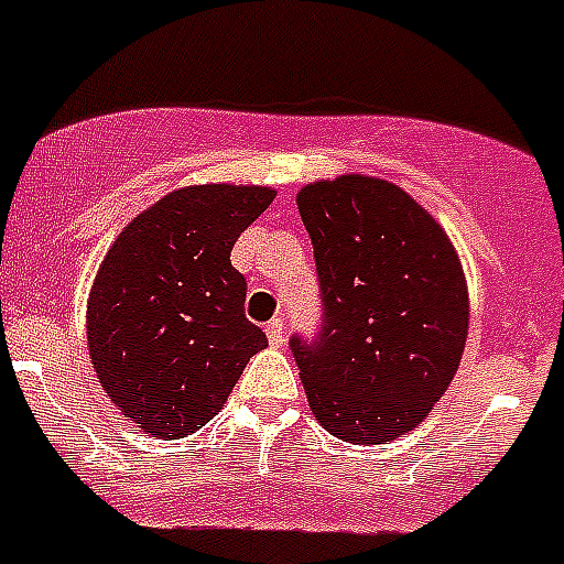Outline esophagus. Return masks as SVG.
Segmentation results:
<instances>
[{
  "label": "esophagus",
  "mask_w": 564,
  "mask_h": 564,
  "mask_svg": "<svg viewBox=\"0 0 564 564\" xmlns=\"http://www.w3.org/2000/svg\"><path fill=\"white\" fill-rule=\"evenodd\" d=\"M283 329H286L283 318H272L267 324V335H269V340H272L274 347H281V344H283Z\"/></svg>",
  "instance_id": "obj_1"
}]
</instances>
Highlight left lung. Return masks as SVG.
<instances>
[{"label": "left lung", "mask_w": 564, "mask_h": 564, "mask_svg": "<svg viewBox=\"0 0 564 564\" xmlns=\"http://www.w3.org/2000/svg\"><path fill=\"white\" fill-rule=\"evenodd\" d=\"M315 254L321 324L290 349L326 433L384 444L451 387L467 338V286L451 240L387 180L312 183L297 194Z\"/></svg>", "instance_id": "1"}]
</instances>
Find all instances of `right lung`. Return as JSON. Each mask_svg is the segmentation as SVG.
Returning <instances> with one entry per match:
<instances>
[{
	"instance_id": "1",
	"label": "right lung",
	"mask_w": 564,
	"mask_h": 564,
	"mask_svg": "<svg viewBox=\"0 0 564 564\" xmlns=\"http://www.w3.org/2000/svg\"><path fill=\"white\" fill-rule=\"evenodd\" d=\"M274 200L263 186H188L134 217L88 297V349L122 415L160 438L200 430L267 333L246 318L231 246Z\"/></svg>"
}]
</instances>
